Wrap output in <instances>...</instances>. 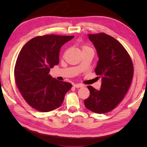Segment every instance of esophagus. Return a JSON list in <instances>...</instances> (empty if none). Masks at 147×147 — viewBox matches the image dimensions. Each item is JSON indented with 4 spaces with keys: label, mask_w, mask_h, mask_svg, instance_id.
I'll return each mask as SVG.
<instances>
[{
    "label": "esophagus",
    "mask_w": 147,
    "mask_h": 147,
    "mask_svg": "<svg viewBox=\"0 0 147 147\" xmlns=\"http://www.w3.org/2000/svg\"><path fill=\"white\" fill-rule=\"evenodd\" d=\"M73 86L75 88H81L83 87V85L82 84H80V83H77V84H74Z\"/></svg>",
    "instance_id": "1"
}]
</instances>
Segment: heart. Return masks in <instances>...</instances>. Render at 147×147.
<instances>
[{
    "mask_svg": "<svg viewBox=\"0 0 147 147\" xmlns=\"http://www.w3.org/2000/svg\"><path fill=\"white\" fill-rule=\"evenodd\" d=\"M82 51L85 50H88V49H91L90 47H88L87 45H83L82 46Z\"/></svg>",
    "mask_w": 147,
    "mask_h": 147,
    "instance_id": "obj_1",
    "label": "heart"
}]
</instances>
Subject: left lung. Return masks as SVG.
Here are the masks:
<instances>
[{"label":"left lung","mask_w":147,"mask_h":147,"mask_svg":"<svg viewBox=\"0 0 147 147\" xmlns=\"http://www.w3.org/2000/svg\"><path fill=\"white\" fill-rule=\"evenodd\" d=\"M96 48L99 60L95 72L101 76V86L96 90L88 86L90 96L84 100L88 110L99 114L111 111L127 92L133 76L131 57L123 46L104 33L88 34Z\"/></svg>","instance_id":"8db88e82"}]
</instances>
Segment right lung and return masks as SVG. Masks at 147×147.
Instances as JSON below:
<instances>
[{
  "instance_id": "right-lung-1",
  "label": "right lung",
  "mask_w": 147,
  "mask_h": 147,
  "mask_svg": "<svg viewBox=\"0 0 147 147\" xmlns=\"http://www.w3.org/2000/svg\"><path fill=\"white\" fill-rule=\"evenodd\" d=\"M74 37L45 35L36 37L23 47L14 67L17 87L28 105L41 112L55 110L62 105L70 83L59 81L50 71L59 63L60 49Z\"/></svg>"
}]
</instances>
